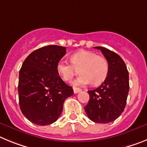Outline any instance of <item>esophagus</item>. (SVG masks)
Masks as SVG:
<instances>
[{
    "mask_svg": "<svg viewBox=\"0 0 147 147\" xmlns=\"http://www.w3.org/2000/svg\"><path fill=\"white\" fill-rule=\"evenodd\" d=\"M73 90H74V93H75V94L78 93V92H80V91H81V89H80V88H76V87H74Z\"/></svg>",
    "mask_w": 147,
    "mask_h": 147,
    "instance_id": "esophagus-1",
    "label": "esophagus"
}]
</instances>
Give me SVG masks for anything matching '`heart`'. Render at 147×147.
Listing matches in <instances>:
<instances>
[{
	"instance_id": "1",
	"label": "heart",
	"mask_w": 147,
	"mask_h": 147,
	"mask_svg": "<svg viewBox=\"0 0 147 147\" xmlns=\"http://www.w3.org/2000/svg\"><path fill=\"white\" fill-rule=\"evenodd\" d=\"M72 64L60 60L56 65V71L64 81L69 82L80 70V76L73 82L74 86H85L93 83L99 85L106 79L109 65L107 59L101 55L91 51H80L71 56Z\"/></svg>"
}]
</instances>
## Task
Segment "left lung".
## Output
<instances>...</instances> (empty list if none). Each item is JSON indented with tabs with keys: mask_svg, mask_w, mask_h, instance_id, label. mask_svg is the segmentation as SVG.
Wrapping results in <instances>:
<instances>
[{
	"mask_svg": "<svg viewBox=\"0 0 147 147\" xmlns=\"http://www.w3.org/2000/svg\"><path fill=\"white\" fill-rule=\"evenodd\" d=\"M100 50L109 65L108 75L98 88L88 91L89 100L84 108L88 118L96 123H109L121 114L129 92V73L118 54L103 47Z\"/></svg>",
	"mask_w": 147,
	"mask_h": 147,
	"instance_id": "obj_1",
	"label": "left lung"
}]
</instances>
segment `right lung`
Segmentation results:
<instances>
[{
	"label": "right lung",
	"mask_w": 147,
	"mask_h": 147,
	"mask_svg": "<svg viewBox=\"0 0 147 147\" xmlns=\"http://www.w3.org/2000/svg\"><path fill=\"white\" fill-rule=\"evenodd\" d=\"M65 54V47L45 46L31 53L22 64L18 83L20 108L34 124L44 126L55 122L65 100L74 94L56 71Z\"/></svg>",
	"instance_id": "1"
}]
</instances>
